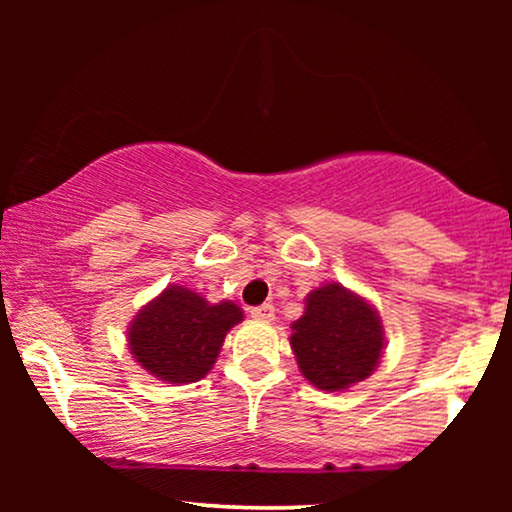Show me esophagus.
Segmentation results:
<instances>
[{
	"instance_id": "obj_1",
	"label": "esophagus",
	"mask_w": 512,
	"mask_h": 512,
	"mask_svg": "<svg viewBox=\"0 0 512 512\" xmlns=\"http://www.w3.org/2000/svg\"><path fill=\"white\" fill-rule=\"evenodd\" d=\"M251 317L258 319V321H272V319H275V307H272L270 303L251 307Z\"/></svg>"
}]
</instances>
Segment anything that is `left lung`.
I'll list each match as a JSON object with an SVG mask.
<instances>
[{
  "label": "left lung",
  "mask_w": 512,
  "mask_h": 512,
  "mask_svg": "<svg viewBox=\"0 0 512 512\" xmlns=\"http://www.w3.org/2000/svg\"><path fill=\"white\" fill-rule=\"evenodd\" d=\"M291 331L300 373L324 391H342L366 380L384 349L375 307L342 284L307 293L303 317L293 321Z\"/></svg>",
  "instance_id": "1"
}]
</instances>
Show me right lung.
<instances>
[{
  "instance_id": "1",
  "label": "right lung",
  "mask_w": 512,
  "mask_h": 512,
  "mask_svg": "<svg viewBox=\"0 0 512 512\" xmlns=\"http://www.w3.org/2000/svg\"><path fill=\"white\" fill-rule=\"evenodd\" d=\"M242 321L230 300L207 303L184 286H170L128 328V345L139 366L158 380L191 384L212 370L223 338Z\"/></svg>"
}]
</instances>
